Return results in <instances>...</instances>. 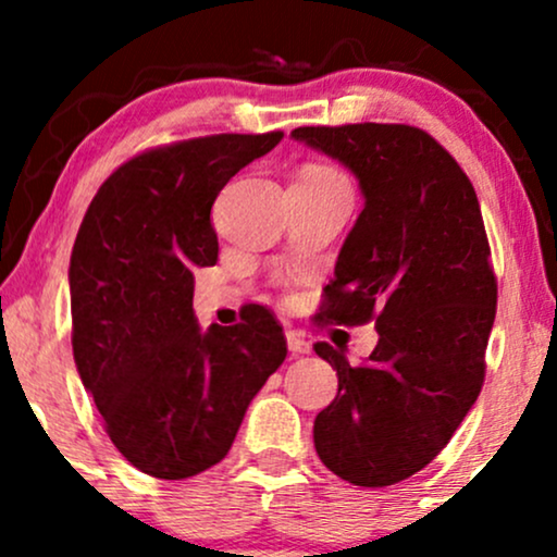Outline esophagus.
Segmentation results:
<instances>
[{
  "instance_id": "34e87169",
  "label": "esophagus",
  "mask_w": 557,
  "mask_h": 557,
  "mask_svg": "<svg viewBox=\"0 0 557 557\" xmlns=\"http://www.w3.org/2000/svg\"><path fill=\"white\" fill-rule=\"evenodd\" d=\"M287 348H290V354H309L311 350V343L306 341V335L300 330H290L287 332Z\"/></svg>"
}]
</instances>
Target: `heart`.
I'll return each mask as SVG.
<instances>
[{
    "mask_svg": "<svg viewBox=\"0 0 557 557\" xmlns=\"http://www.w3.org/2000/svg\"><path fill=\"white\" fill-rule=\"evenodd\" d=\"M306 172H319V175H330V172H335V170L322 168V164H314V168H306Z\"/></svg>",
    "mask_w": 557,
    "mask_h": 557,
    "instance_id": "b5f03b06",
    "label": "heart"
}]
</instances>
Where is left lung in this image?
Masks as SVG:
<instances>
[{
	"label": "left lung",
	"instance_id": "1",
	"mask_svg": "<svg viewBox=\"0 0 557 557\" xmlns=\"http://www.w3.org/2000/svg\"><path fill=\"white\" fill-rule=\"evenodd\" d=\"M290 136L343 162L363 194L317 319L380 332L356 367L314 345L337 369L314 447L345 482L387 487L450 443L484 385L497 280L482 209L461 164L421 127L306 125Z\"/></svg>",
	"mask_w": 557,
	"mask_h": 557
}]
</instances>
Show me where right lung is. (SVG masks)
<instances>
[{
	"mask_svg": "<svg viewBox=\"0 0 557 557\" xmlns=\"http://www.w3.org/2000/svg\"><path fill=\"white\" fill-rule=\"evenodd\" d=\"M283 133H220L140 151L101 183L70 257L73 356L110 440L144 474L188 479L227 456L287 343L251 304L198 330L194 270L216 264L212 203Z\"/></svg>",
	"mask_w": 557,
	"mask_h": 557,
	"instance_id": "1",
	"label": "right lung"
}]
</instances>
